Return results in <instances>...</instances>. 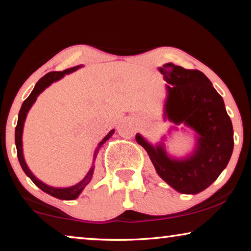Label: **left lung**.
Listing matches in <instances>:
<instances>
[{
    "mask_svg": "<svg viewBox=\"0 0 251 251\" xmlns=\"http://www.w3.org/2000/svg\"><path fill=\"white\" fill-rule=\"evenodd\" d=\"M167 81L164 119L184 123L198 133L194 152L173 159L163 143L153 146L139 133L136 142L149 154L156 173L177 192L197 194L210 186L227 166L233 152V126L222 96L198 70H185L168 63L160 67Z\"/></svg>",
    "mask_w": 251,
    "mask_h": 251,
    "instance_id": "1",
    "label": "left lung"
}]
</instances>
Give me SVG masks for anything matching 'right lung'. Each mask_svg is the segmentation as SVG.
Masks as SVG:
<instances>
[{
    "label": "right lung",
    "mask_w": 251,
    "mask_h": 251,
    "mask_svg": "<svg viewBox=\"0 0 251 251\" xmlns=\"http://www.w3.org/2000/svg\"><path fill=\"white\" fill-rule=\"evenodd\" d=\"M80 67H81V65H80V66H75V67L68 68V70H65L63 72H50V73L44 75L42 78H40L39 82H37V83L35 84V87H34L33 91L30 92L28 98H27L26 100L23 102L22 108H20V111H19L18 122H17L16 131H15V142H16V147H17V155H18L19 163H20V166H22L23 170L25 171V174L30 178V179L33 180V183L35 184L37 187H40L43 192H46V193L52 195V197H54V198L60 199V200H74V199H76L78 195H80L81 192L83 191V188L87 186L89 183H90L92 175H94L95 167L94 166L91 167V169L89 170L87 176H85L83 179L80 181V183L75 184L71 187H64V188L52 187V186H49V185L42 183V181H41L40 179H37V178L34 176L32 173H30V170L28 169V167H27V164L25 162V159H24L23 140H22V138H23V129H24V123H25L27 113H28L29 108L32 107V105L34 104V102H35L37 96H39L41 92L44 90V89L49 87L51 83H53V82L60 80V78L63 77L65 74H70V73H72V72H75L76 70H78ZM113 133H114V129L111 130V131H109L107 135H106V137H104V139H102L101 142L99 143V145H98L97 149H96V152H95V159H96V156H97L98 150L100 149V146L106 142V140H108L109 138H111Z\"/></svg>",
    "instance_id": "right-lung-1"
}]
</instances>
